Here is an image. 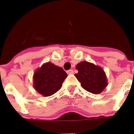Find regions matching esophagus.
<instances>
[{
	"mask_svg": "<svg viewBox=\"0 0 134 134\" xmlns=\"http://www.w3.org/2000/svg\"><path fill=\"white\" fill-rule=\"evenodd\" d=\"M67 73L68 74V75H72V74L74 73V71H73L72 70H69L67 71Z\"/></svg>",
	"mask_w": 134,
	"mask_h": 134,
	"instance_id": "esophagus-1",
	"label": "esophagus"
}]
</instances>
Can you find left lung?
<instances>
[{
  "mask_svg": "<svg viewBox=\"0 0 134 134\" xmlns=\"http://www.w3.org/2000/svg\"><path fill=\"white\" fill-rule=\"evenodd\" d=\"M76 69L78 73L75 76L85 90L93 94H99L107 86L106 75L100 67L84 61L77 64Z\"/></svg>",
  "mask_w": 134,
  "mask_h": 134,
  "instance_id": "8db88e82",
  "label": "left lung"
}]
</instances>
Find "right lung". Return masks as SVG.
Segmentation results:
<instances>
[{"label": "right lung", "mask_w": 134, "mask_h": 134, "mask_svg": "<svg viewBox=\"0 0 134 134\" xmlns=\"http://www.w3.org/2000/svg\"><path fill=\"white\" fill-rule=\"evenodd\" d=\"M67 74L62 67L47 62L34 74V87L43 96H50L61 88Z\"/></svg>", "instance_id": "obj_1"}]
</instances>
